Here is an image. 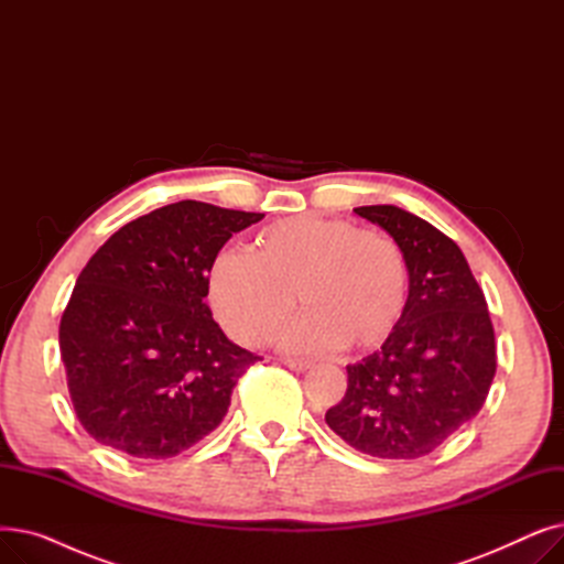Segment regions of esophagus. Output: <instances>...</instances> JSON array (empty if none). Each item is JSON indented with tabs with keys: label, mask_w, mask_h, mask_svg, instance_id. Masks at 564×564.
<instances>
[{
	"label": "esophagus",
	"mask_w": 564,
	"mask_h": 564,
	"mask_svg": "<svg viewBox=\"0 0 564 564\" xmlns=\"http://www.w3.org/2000/svg\"><path fill=\"white\" fill-rule=\"evenodd\" d=\"M281 364L288 366V368L294 370V372H306V370L313 366L311 361H302V359H281Z\"/></svg>",
	"instance_id": "1"
}]
</instances>
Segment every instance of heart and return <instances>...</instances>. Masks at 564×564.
<instances>
[{
	"label": "heart",
	"mask_w": 564,
	"mask_h": 564,
	"mask_svg": "<svg viewBox=\"0 0 564 564\" xmlns=\"http://www.w3.org/2000/svg\"><path fill=\"white\" fill-rule=\"evenodd\" d=\"M207 302L245 345L270 340L294 308L306 315L283 336L300 351L375 349L406 306V264L391 237L327 217H288L262 228L253 253L219 251L207 267Z\"/></svg>",
	"instance_id": "1"
}]
</instances>
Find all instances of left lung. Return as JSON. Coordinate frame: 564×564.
Listing matches in <instances>:
<instances>
[{
	"mask_svg": "<svg viewBox=\"0 0 564 564\" xmlns=\"http://www.w3.org/2000/svg\"><path fill=\"white\" fill-rule=\"evenodd\" d=\"M400 247L409 294L393 336L347 366V393L327 425L354 451L419 459L478 416L496 375L485 294L462 249L395 205L357 207Z\"/></svg>",
	"mask_w": 564,
	"mask_h": 564,
	"instance_id": "1",
	"label": "left lung"
}]
</instances>
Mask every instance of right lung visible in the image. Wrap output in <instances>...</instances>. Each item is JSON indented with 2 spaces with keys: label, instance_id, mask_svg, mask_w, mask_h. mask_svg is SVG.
Returning a JSON list of instances; mask_svg holds the SVG:
<instances>
[{
  "label": "right lung",
  "instance_id": "obj_1",
  "mask_svg": "<svg viewBox=\"0 0 564 564\" xmlns=\"http://www.w3.org/2000/svg\"><path fill=\"white\" fill-rule=\"evenodd\" d=\"M264 215L181 200L143 215L86 262L58 327L82 427L102 446L166 459L217 430L260 357L207 308V267Z\"/></svg>",
  "mask_w": 564,
  "mask_h": 564
}]
</instances>
